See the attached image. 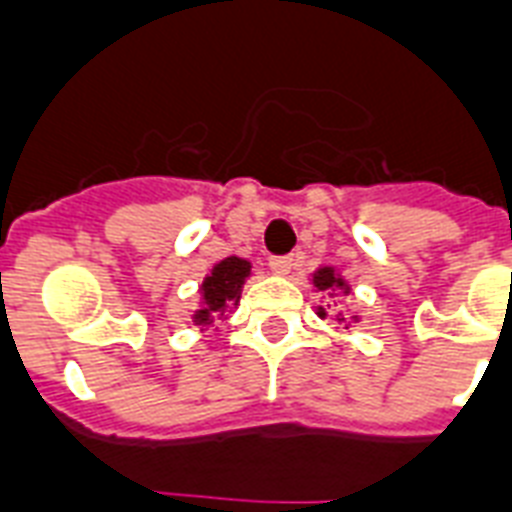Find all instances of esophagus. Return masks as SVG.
<instances>
[{"label":"esophagus","instance_id":"34e87169","mask_svg":"<svg viewBox=\"0 0 512 512\" xmlns=\"http://www.w3.org/2000/svg\"><path fill=\"white\" fill-rule=\"evenodd\" d=\"M293 264H295L293 256H272V259H269V266H272L274 274H290Z\"/></svg>","mask_w":512,"mask_h":512}]
</instances>
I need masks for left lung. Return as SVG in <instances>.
<instances>
[{"label":"left lung","mask_w":512,"mask_h":512,"mask_svg":"<svg viewBox=\"0 0 512 512\" xmlns=\"http://www.w3.org/2000/svg\"><path fill=\"white\" fill-rule=\"evenodd\" d=\"M314 287L316 290H342V293H350L348 282L342 280L340 274H337L332 266H322V269H316ZM319 316H322V319H327V311H324L322 306H319ZM353 319H358V316H353ZM340 322H345V319H340Z\"/></svg>","instance_id":"1"}]
</instances>
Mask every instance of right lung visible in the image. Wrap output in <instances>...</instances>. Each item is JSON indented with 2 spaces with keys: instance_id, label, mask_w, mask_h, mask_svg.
I'll list each match as a JSON object with an SVG mask.
<instances>
[{
  "instance_id": "obj_1",
  "label": "right lung",
  "mask_w": 512,
  "mask_h": 512,
  "mask_svg": "<svg viewBox=\"0 0 512 512\" xmlns=\"http://www.w3.org/2000/svg\"><path fill=\"white\" fill-rule=\"evenodd\" d=\"M248 274H251V261L240 256H227L225 261H219L201 282V308L193 314V322L198 327H209L214 316L225 314L230 306H238Z\"/></svg>"
}]
</instances>
